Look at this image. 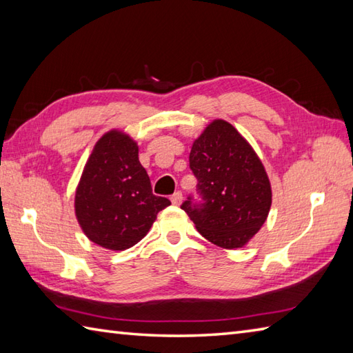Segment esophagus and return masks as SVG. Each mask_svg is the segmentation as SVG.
<instances>
[{"mask_svg": "<svg viewBox=\"0 0 353 353\" xmlns=\"http://www.w3.org/2000/svg\"><path fill=\"white\" fill-rule=\"evenodd\" d=\"M182 192L181 191H176L174 194H172L171 196V201H172V205H181L182 203Z\"/></svg>", "mask_w": 353, "mask_h": 353, "instance_id": "esophagus-1", "label": "esophagus"}]
</instances>
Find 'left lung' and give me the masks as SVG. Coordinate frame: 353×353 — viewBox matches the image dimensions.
<instances>
[{
  "label": "left lung",
  "mask_w": 353,
  "mask_h": 353,
  "mask_svg": "<svg viewBox=\"0 0 353 353\" xmlns=\"http://www.w3.org/2000/svg\"><path fill=\"white\" fill-rule=\"evenodd\" d=\"M190 168L197 179L182 209L209 241L238 249L265 223L272 186L256 153L232 124L215 119L194 141Z\"/></svg>",
  "instance_id": "left-lung-1"
}]
</instances>
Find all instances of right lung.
I'll list each match as a JSON object with an SVG mask.
<instances>
[{"label":"right lung","mask_w":353,"mask_h":353,"mask_svg":"<svg viewBox=\"0 0 353 353\" xmlns=\"http://www.w3.org/2000/svg\"><path fill=\"white\" fill-rule=\"evenodd\" d=\"M170 205L152 192L137 142L117 130L97 142L76 192L77 220L92 243L110 250L129 249Z\"/></svg>","instance_id":"1"}]
</instances>
